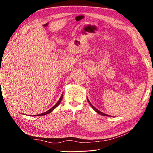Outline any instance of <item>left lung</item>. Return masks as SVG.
<instances>
[{
	"instance_id": "8db88e82",
	"label": "left lung",
	"mask_w": 153,
	"mask_h": 153,
	"mask_svg": "<svg viewBox=\"0 0 153 153\" xmlns=\"http://www.w3.org/2000/svg\"><path fill=\"white\" fill-rule=\"evenodd\" d=\"M88 102H89V104L90 105V106H91V107H92V108H93V109H94L95 111H96V112H97V113H98V114H100V115H104V116H108L107 115V114H105V113H102L101 112V111H98V109H97V108H96L95 107H93V106H92V105L91 104V103H90V102L89 101V100L88 99Z\"/></svg>"
}]
</instances>
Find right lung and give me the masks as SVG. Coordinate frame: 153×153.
Returning a JSON list of instances; mask_svg holds the SVG:
<instances>
[{
    "label": "right lung",
    "instance_id": "obj_1",
    "mask_svg": "<svg viewBox=\"0 0 153 153\" xmlns=\"http://www.w3.org/2000/svg\"><path fill=\"white\" fill-rule=\"evenodd\" d=\"M62 99H63V95L61 96V98H60V99H59V101L57 102V103H56V104L55 105V106H53V107H52L51 108H50V109H49L48 111H46V112H45V113H41V114H39V115H36V116H42V115H46V114H48V113H50L51 112H52V111H53L54 109H55V108L57 107V106L60 104V102H61V100H62Z\"/></svg>",
    "mask_w": 153,
    "mask_h": 153
}]
</instances>
